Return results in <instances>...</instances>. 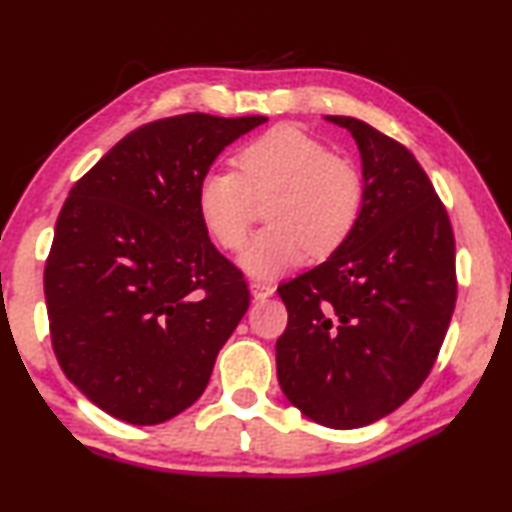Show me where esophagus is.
Masks as SVG:
<instances>
[{"mask_svg":"<svg viewBox=\"0 0 512 512\" xmlns=\"http://www.w3.org/2000/svg\"><path fill=\"white\" fill-rule=\"evenodd\" d=\"M273 290H276V287H273L271 283H262V280H253V283H250V294H253L255 299L271 297Z\"/></svg>","mask_w":512,"mask_h":512,"instance_id":"esophagus-1","label":"esophagus"}]
</instances>
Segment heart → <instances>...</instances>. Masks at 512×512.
Wrapping results in <instances>:
<instances>
[{"label": "heart", "instance_id": "1", "mask_svg": "<svg viewBox=\"0 0 512 512\" xmlns=\"http://www.w3.org/2000/svg\"><path fill=\"white\" fill-rule=\"evenodd\" d=\"M236 169H211L199 178L197 211L218 246L246 241L253 197L269 199V229L255 234L239 257L250 278L269 280L304 264L311 250L329 255L348 239L362 213L364 187L350 162L294 125H278L243 143Z\"/></svg>", "mask_w": 512, "mask_h": 512}]
</instances>
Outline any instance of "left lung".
I'll use <instances>...</instances> for the list:
<instances>
[{
  "instance_id": "1",
  "label": "left lung",
  "mask_w": 512,
  "mask_h": 512,
  "mask_svg": "<svg viewBox=\"0 0 512 512\" xmlns=\"http://www.w3.org/2000/svg\"><path fill=\"white\" fill-rule=\"evenodd\" d=\"M345 127L362 157V213L315 269L278 287L280 390L322 427L357 429L397 410L429 376L457 299L455 236L420 162L366 122Z\"/></svg>"
}]
</instances>
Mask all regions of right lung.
<instances>
[{"label": "right lung", "instance_id": "add662e5", "mask_svg": "<svg viewBox=\"0 0 512 512\" xmlns=\"http://www.w3.org/2000/svg\"><path fill=\"white\" fill-rule=\"evenodd\" d=\"M264 122L155 120L71 187L43 292L64 376L104 413L160 424L204 394L250 292L201 225L197 185L229 143Z\"/></svg>", "mask_w": 512, "mask_h": 512}]
</instances>
